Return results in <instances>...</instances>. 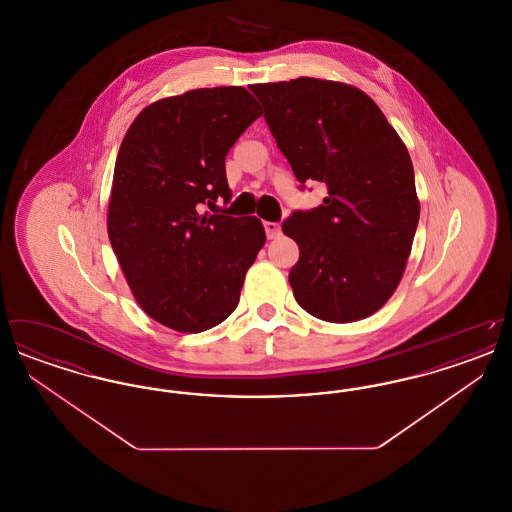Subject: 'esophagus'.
Returning a JSON list of instances; mask_svg holds the SVG:
<instances>
[{"label": "esophagus", "mask_w": 512, "mask_h": 512, "mask_svg": "<svg viewBox=\"0 0 512 512\" xmlns=\"http://www.w3.org/2000/svg\"><path fill=\"white\" fill-rule=\"evenodd\" d=\"M265 232H267L268 240H276V238H280L282 228L278 222H265Z\"/></svg>", "instance_id": "esophagus-1"}]
</instances>
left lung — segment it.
I'll return each mask as SVG.
<instances>
[{"mask_svg":"<svg viewBox=\"0 0 512 512\" xmlns=\"http://www.w3.org/2000/svg\"><path fill=\"white\" fill-rule=\"evenodd\" d=\"M251 92L295 178L328 188L322 205L282 224L299 245L295 301L326 322L374 315L403 278L420 217L407 147L355 86L301 76Z\"/></svg>","mask_w":512,"mask_h":512,"instance_id":"left-lung-1","label":"left lung"}]
</instances>
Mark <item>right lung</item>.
<instances>
[{
  "instance_id": "add662e5",
  "label": "right lung",
  "mask_w": 512,
  "mask_h": 512,
  "mask_svg": "<svg viewBox=\"0 0 512 512\" xmlns=\"http://www.w3.org/2000/svg\"><path fill=\"white\" fill-rule=\"evenodd\" d=\"M242 86L159 99L122 140L107 234L144 313L184 332H205L238 307L245 272L267 242L257 217L203 213L230 201L224 159L259 119Z\"/></svg>"
}]
</instances>
